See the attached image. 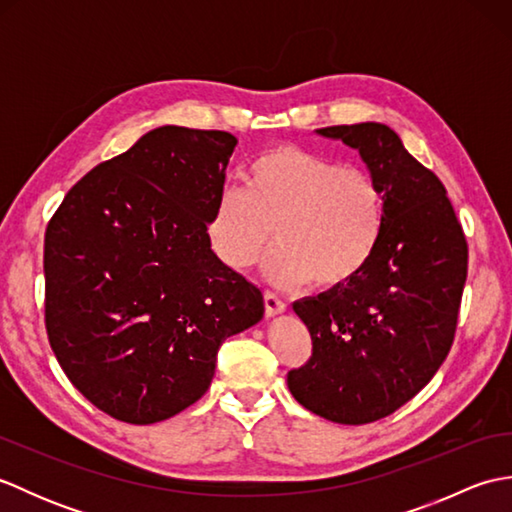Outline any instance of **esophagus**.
Instances as JSON below:
<instances>
[{
  "label": "esophagus",
  "mask_w": 512,
  "mask_h": 512,
  "mask_svg": "<svg viewBox=\"0 0 512 512\" xmlns=\"http://www.w3.org/2000/svg\"><path fill=\"white\" fill-rule=\"evenodd\" d=\"M264 308H266L268 317H275V314H281L286 310V303L281 301L273 290H266L264 292Z\"/></svg>",
  "instance_id": "1"
}]
</instances>
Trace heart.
Returning a JSON list of instances; mask_svg holds the SVG:
<instances>
[{
	"label": "heart",
	"instance_id": "1",
	"mask_svg": "<svg viewBox=\"0 0 512 512\" xmlns=\"http://www.w3.org/2000/svg\"><path fill=\"white\" fill-rule=\"evenodd\" d=\"M244 191L222 189L206 220L213 253L226 266H253L275 237L266 266L279 286L314 277L321 288H341L372 262L385 233V191L367 169L281 145L244 169Z\"/></svg>",
	"mask_w": 512,
	"mask_h": 512
}]
</instances>
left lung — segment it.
Masks as SVG:
<instances>
[{
	"label": "left lung",
	"mask_w": 512,
	"mask_h": 512,
	"mask_svg": "<svg viewBox=\"0 0 512 512\" xmlns=\"http://www.w3.org/2000/svg\"><path fill=\"white\" fill-rule=\"evenodd\" d=\"M358 149L385 191L380 246L352 284L297 301L312 356L288 372L292 396L317 416L367 424L429 383L447 358L469 246L440 178L380 123L317 129Z\"/></svg>",
	"instance_id": "obj_1"
}]
</instances>
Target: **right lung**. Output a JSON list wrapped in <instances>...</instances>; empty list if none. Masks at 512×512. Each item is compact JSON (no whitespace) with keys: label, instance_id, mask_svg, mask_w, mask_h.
I'll return each mask as SVG.
<instances>
[{"label":"right lung","instance_id":"right-lung-1","mask_svg":"<svg viewBox=\"0 0 512 512\" xmlns=\"http://www.w3.org/2000/svg\"><path fill=\"white\" fill-rule=\"evenodd\" d=\"M235 145L220 129H151L85 173L50 217L48 341L107 416H176L209 389L220 345L262 319V290L206 235Z\"/></svg>","mask_w":512,"mask_h":512}]
</instances>
